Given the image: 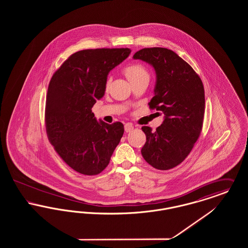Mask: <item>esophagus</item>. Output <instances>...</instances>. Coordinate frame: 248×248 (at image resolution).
Wrapping results in <instances>:
<instances>
[{"mask_svg": "<svg viewBox=\"0 0 248 248\" xmlns=\"http://www.w3.org/2000/svg\"><path fill=\"white\" fill-rule=\"evenodd\" d=\"M134 129V125L132 124H124V130H125V132L126 133H129V132H131L132 130Z\"/></svg>", "mask_w": 248, "mask_h": 248, "instance_id": "esophagus-1", "label": "esophagus"}]
</instances>
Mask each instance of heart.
<instances>
[{
	"instance_id": "1",
	"label": "heart",
	"mask_w": 248,
	"mask_h": 248,
	"mask_svg": "<svg viewBox=\"0 0 248 248\" xmlns=\"http://www.w3.org/2000/svg\"><path fill=\"white\" fill-rule=\"evenodd\" d=\"M124 72L127 77V79L129 80L130 83H133L141 78H149V72L147 71V69L140 63H132L127 65L124 68ZM109 82H110V79L108 78L106 81V87L108 86Z\"/></svg>"
}]
</instances>
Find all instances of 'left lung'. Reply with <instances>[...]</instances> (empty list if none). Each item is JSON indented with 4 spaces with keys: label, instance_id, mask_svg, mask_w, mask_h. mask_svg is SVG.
Segmentation results:
<instances>
[{
    "label": "left lung",
    "instance_id": "obj_1",
    "mask_svg": "<svg viewBox=\"0 0 248 248\" xmlns=\"http://www.w3.org/2000/svg\"><path fill=\"white\" fill-rule=\"evenodd\" d=\"M133 58L154 67L156 85L149 105L165 114L156 131L142 126L146 135L142 156L156 169H172L186 159L200 137L204 115L203 84L189 64L167 48H143Z\"/></svg>",
    "mask_w": 248,
    "mask_h": 248
}]
</instances>
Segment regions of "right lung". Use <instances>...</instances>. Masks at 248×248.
Here are the masks:
<instances>
[{"instance_id":"obj_1","label":"right lung","mask_w":248,"mask_h":248,"mask_svg":"<svg viewBox=\"0 0 248 248\" xmlns=\"http://www.w3.org/2000/svg\"><path fill=\"white\" fill-rule=\"evenodd\" d=\"M130 53L129 48L78 51L50 80L46 102L48 140L62 160L80 174L101 173L124 135L122 123H98L91 108L105 94L108 72Z\"/></svg>"}]
</instances>
